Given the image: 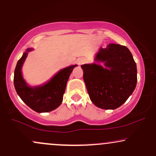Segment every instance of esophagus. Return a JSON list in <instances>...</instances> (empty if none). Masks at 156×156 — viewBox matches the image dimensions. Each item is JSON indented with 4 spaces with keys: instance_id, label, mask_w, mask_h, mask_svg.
<instances>
[{
    "instance_id": "esophagus-1",
    "label": "esophagus",
    "mask_w": 156,
    "mask_h": 156,
    "mask_svg": "<svg viewBox=\"0 0 156 156\" xmlns=\"http://www.w3.org/2000/svg\"><path fill=\"white\" fill-rule=\"evenodd\" d=\"M85 62H86V59H85V58H79V59L76 60V63H77L79 66L82 65V64L85 63Z\"/></svg>"
}]
</instances>
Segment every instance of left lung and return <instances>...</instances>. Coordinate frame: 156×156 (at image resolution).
Listing matches in <instances>:
<instances>
[{
  "mask_svg": "<svg viewBox=\"0 0 156 156\" xmlns=\"http://www.w3.org/2000/svg\"><path fill=\"white\" fill-rule=\"evenodd\" d=\"M95 61L104 63V67L96 63L81 66L90 98L101 109H117L136 85V64L132 54L125 46L109 44L101 47Z\"/></svg>",
  "mask_w": 156,
  "mask_h": 156,
  "instance_id": "left-lung-1",
  "label": "left lung"
}]
</instances>
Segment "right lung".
<instances>
[{"label":"right lung","mask_w":156,"mask_h":156,"mask_svg":"<svg viewBox=\"0 0 156 156\" xmlns=\"http://www.w3.org/2000/svg\"><path fill=\"white\" fill-rule=\"evenodd\" d=\"M32 50V48L27 49L16 63L14 76V87L18 96L30 109L39 113L48 112L61 104L68 80L76 65L60 70L44 85L30 87L23 77L22 67L28 52Z\"/></svg>","instance_id":"right-lung-1"}]
</instances>
